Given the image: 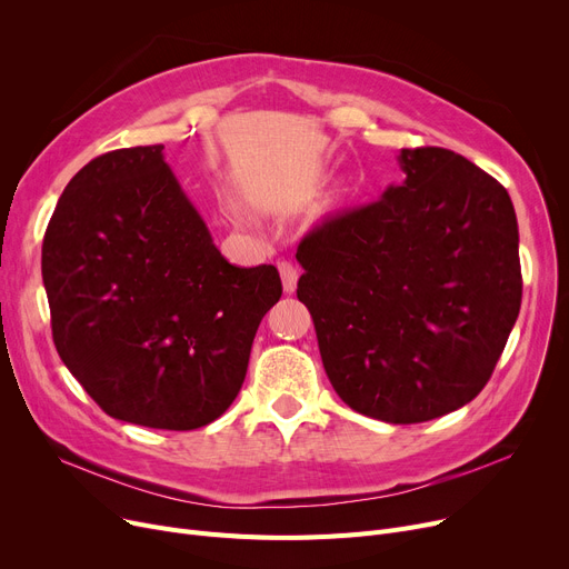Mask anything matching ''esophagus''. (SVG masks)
Segmentation results:
<instances>
[{"instance_id":"esophagus-1","label":"esophagus","mask_w":569,"mask_h":569,"mask_svg":"<svg viewBox=\"0 0 569 569\" xmlns=\"http://www.w3.org/2000/svg\"><path fill=\"white\" fill-rule=\"evenodd\" d=\"M279 274L283 281V290L292 295L297 288V279H300V269H297L292 262H279Z\"/></svg>"}]
</instances>
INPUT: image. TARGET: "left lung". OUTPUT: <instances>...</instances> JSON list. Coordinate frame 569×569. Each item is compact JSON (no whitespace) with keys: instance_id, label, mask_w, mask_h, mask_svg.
<instances>
[{"instance_id":"1","label":"left lung","mask_w":569,"mask_h":569,"mask_svg":"<svg viewBox=\"0 0 569 569\" xmlns=\"http://www.w3.org/2000/svg\"><path fill=\"white\" fill-rule=\"evenodd\" d=\"M401 184L297 247L322 367L352 410L390 425L482 392L521 307L510 193L442 147L401 149Z\"/></svg>"}]
</instances>
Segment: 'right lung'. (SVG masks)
<instances>
[{
    "instance_id": "right-lung-1",
    "label": "right lung",
    "mask_w": 569,
    "mask_h": 569,
    "mask_svg": "<svg viewBox=\"0 0 569 569\" xmlns=\"http://www.w3.org/2000/svg\"><path fill=\"white\" fill-rule=\"evenodd\" d=\"M41 272L57 352L84 392L114 420L168 431L228 410L283 290L274 264L221 256L163 144L78 170L48 223Z\"/></svg>"
}]
</instances>
